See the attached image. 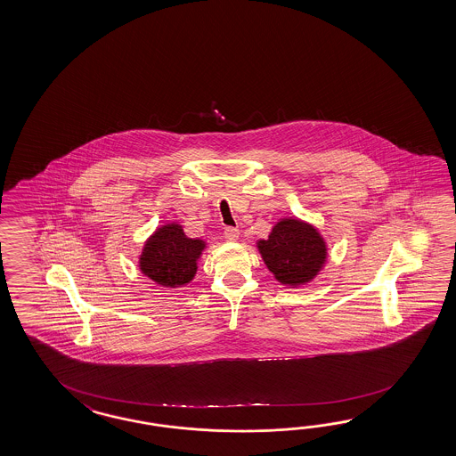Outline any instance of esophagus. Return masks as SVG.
Segmentation results:
<instances>
[{
    "instance_id": "obj_1",
    "label": "esophagus",
    "mask_w": 456,
    "mask_h": 456,
    "mask_svg": "<svg viewBox=\"0 0 456 456\" xmlns=\"http://www.w3.org/2000/svg\"><path fill=\"white\" fill-rule=\"evenodd\" d=\"M239 235H240V231L237 227H225V231H224V237L231 242H235L239 239Z\"/></svg>"
}]
</instances>
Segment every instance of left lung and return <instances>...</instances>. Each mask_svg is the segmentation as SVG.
<instances>
[{
  "mask_svg": "<svg viewBox=\"0 0 456 456\" xmlns=\"http://www.w3.org/2000/svg\"><path fill=\"white\" fill-rule=\"evenodd\" d=\"M256 248L275 280L291 289L310 283L328 260L322 233L297 217L280 219L268 239L256 242Z\"/></svg>",
  "mask_w": 456,
  "mask_h": 456,
  "instance_id": "8db88e82",
  "label": "left lung"
}]
</instances>
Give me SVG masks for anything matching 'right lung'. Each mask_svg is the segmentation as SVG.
Instances as JSON below:
<instances>
[{
  "label": "right lung",
  "instance_id": "obj_1",
  "mask_svg": "<svg viewBox=\"0 0 456 456\" xmlns=\"http://www.w3.org/2000/svg\"><path fill=\"white\" fill-rule=\"evenodd\" d=\"M204 248L206 242L188 237L181 224H165L146 239L138 267L158 285L178 289L196 275Z\"/></svg>",
  "mask_w": 456,
  "mask_h": 456
}]
</instances>
